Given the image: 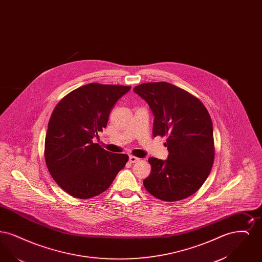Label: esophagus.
<instances>
[{
  "label": "esophagus",
  "mask_w": 262,
  "mask_h": 262,
  "mask_svg": "<svg viewBox=\"0 0 262 262\" xmlns=\"http://www.w3.org/2000/svg\"><path fill=\"white\" fill-rule=\"evenodd\" d=\"M137 161H139V158H137L136 156H134V155H130L129 156V162L130 163H136Z\"/></svg>",
  "instance_id": "esophagus-1"
}]
</instances>
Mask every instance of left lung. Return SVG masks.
Wrapping results in <instances>:
<instances>
[{"label":"left lung","mask_w":262,"mask_h":262,"mask_svg":"<svg viewBox=\"0 0 262 262\" xmlns=\"http://www.w3.org/2000/svg\"><path fill=\"white\" fill-rule=\"evenodd\" d=\"M154 115L153 136L167 137L163 161L151 157V173L143 181L158 200L174 202L192 195L204 184L214 162L210 115L198 97L171 83L147 82L134 88Z\"/></svg>","instance_id":"obj_1"}]
</instances>
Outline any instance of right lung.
I'll use <instances>...</instances> for the list:
<instances>
[{"mask_svg":"<svg viewBox=\"0 0 262 262\" xmlns=\"http://www.w3.org/2000/svg\"><path fill=\"white\" fill-rule=\"evenodd\" d=\"M132 86L92 82L67 94L48 123L44 156L54 181L72 196L88 200L105 191L128 161L92 138L106 127L114 105Z\"/></svg>","mask_w":262,"mask_h":262,"instance_id":"right-lung-1","label":"right lung"}]
</instances>
